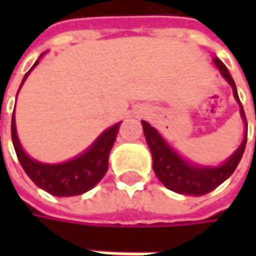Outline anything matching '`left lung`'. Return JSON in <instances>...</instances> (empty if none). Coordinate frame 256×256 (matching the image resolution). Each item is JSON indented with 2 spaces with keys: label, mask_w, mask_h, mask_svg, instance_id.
<instances>
[{
  "label": "left lung",
  "mask_w": 256,
  "mask_h": 256,
  "mask_svg": "<svg viewBox=\"0 0 256 256\" xmlns=\"http://www.w3.org/2000/svg\"><path fill=\"white\" fill-rule=\"evenodd\" d=\"M215 66L220 70L221 76L226 78L232 88L234 99L240 105V116L244 123V138L240 144V146L231 154L230 157L220 166H202V164H194L188 160H185L180 154H178L168 142L166 139L157 132L150 123L142 122V128L145 133L146 144L150 146L151 156H152V169L160 179V182L179 194H186V196H204L210 191H214L216 186H220L226 179H228L236 170L237 164L240 163V158L244 152L246 140H248V122L246 116L243 111V106L240 104L237 88L234 84V80L230 76L227 66L218 59L214 58Z\"/></svg>",
  "instance_id": "1"
}]
</instances>
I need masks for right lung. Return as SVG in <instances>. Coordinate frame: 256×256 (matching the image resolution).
<instances>
[{
    "label": "right lung",
    "instance_id": "add662e5",
    "mask_svg": "<svg viewBox=\"0 0 256 256\" xmlns=\"http://www.w3.org/2000/svg\"><path fill=\"white\" fill-rule=\"evenodd\" d=\"M41 56H40V59H41ZM38 60L26 72V76L22 80V84L25 82L29 72L38 65ZM22 84H20V87H22ZM120 124L122 123H117L110 128L104 130L98 136V139L80 156L68 160V162L58 163V164L41 163V162L30 158L26 154L20 145L19 136H18L14 114L12 117V139H13L14 151L18 154V158H19L24 170L36 186L42 188L44 191L50 192L52 196L71 197V196H80V194L92 190L94 185H98V182L100 179L105 176V174L108 170V157H110L111 148L116 142Z\"/></svg>",
    "mask_w": 256,
    "mask_h": 256
}]
</instances>
